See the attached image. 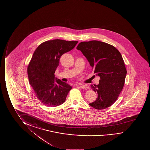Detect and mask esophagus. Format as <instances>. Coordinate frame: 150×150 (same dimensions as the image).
Listing matches in <instances>:
<instances>
[{
	"instance_id": "34e87169",
	"label": "esophagus",
	"mask_w": 150,
	"mask_h": 150,
	"mask_svg": "<svg viewBox=\"0 0 150 150\" xmlns=\"http://www.w3.org/2000/svg\"><path fill=\"white\" fill-rule=\"evenodd\" d=\"M80 87L81 88H82V89L88 88V87L86 85H80Z\"/></svg>"
}]
</instances>
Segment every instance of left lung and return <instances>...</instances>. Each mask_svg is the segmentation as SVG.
Returning a JSON list of instances; mask_svg holds the SVG:
<instances>
[{
  "label": "left lung",
  "mask_w": 150,
  "mask_h": 150,
  "mask_svg": "<svg viewBox=\"0 0 150 150\" xmlns=\"http://www.w3.org/2000/svg\"><path fill=\"white\" fill-rule=\"evenodd\" d=\"M76 49L82 52L100 79L98 85H91L98 97L89 105L98 110L109 107L121 93L127 74L120 52L112 45L97 40L81 42Z\"/></svg>",
  "instance_id": "obj_1"
}]
</instances>
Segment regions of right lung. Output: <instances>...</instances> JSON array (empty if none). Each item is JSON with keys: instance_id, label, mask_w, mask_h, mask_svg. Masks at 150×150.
<instances>
[{"instance_id": "1", "label": "right lung", "mask_w": 150, "mask_h": 150, "mask_svg": "<svg viewBox=\"0 0 150 150\" xmlns=\"http://www.w3.org/2000/svg\"><path fill=\"white\" fill-rule=\"evenodd\" d=\"M77 41L55 39L42 43L34 52L27 67L30 85L41 103L54 107L63 104L72 86L55 78L63 54L73 49Z\"/></svg>"}]
</instances>
